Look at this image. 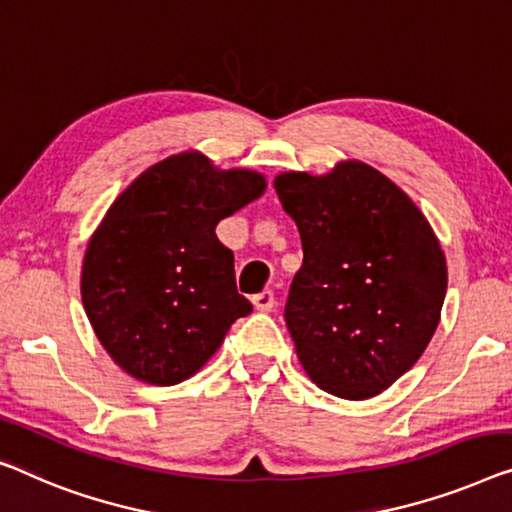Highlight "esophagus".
Returning a JSON list of instances; mask_svg holds the SVG:
<instances>
[{
	"label": "esophagus",
	"mask_w": 512,
	"mask_h": 512,
	"mask_svg": "<svg viewBox=\"0 0 512 512\" xmlns=\"http://www.w3.org/2000/svg\"><path fill=\"white\" fill-rule=\"evenodd\" d=\"M253 305L257 310L269 312V310H273V305H276V296H273L271 289H264V292H259V294L253 296Z\"/></svg>",
	"instance_id": "obj_1"
}]
</instances>
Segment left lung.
Wrapping results in <instances>:
<instances>
[{
    "label": "left lung",
    "mask_w": 512,
    "mask_h": 512,
    "mask_svg": "<svg viewBox=\"0 0 512 512\" xmlns=\"http://www.w3.org/2000/svg\"><path fill=\"white\" fill-rule=\"evenodd\" d=\"M303 264L285 322L308 377L368 400L414 365L439 326L448 273L430 223L375 167L345 160L324 177L278 174Z\"/></svg>",
    "instance_id": "obj_1"
}]
</instances>
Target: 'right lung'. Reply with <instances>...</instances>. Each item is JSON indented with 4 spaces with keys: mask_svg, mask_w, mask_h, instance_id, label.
<instances>
[{
    "mask_svg": "<svg viewBox=\"0 0 512 512\" xmlns=\"http://www.w3.org/2000/svg\"><path fill=\"white\" fill-rule=\"evenodd\" d=\"M253 170L183 151L144 170L105 213L82 262V305L112 361L154 386L193 377L239 317L234 255L220 220L264 193Z\"/></svg>",
    "mask_w": 512,
    "mask_h": 512,
    "instance_id": "right-lung-1",
    "label": "right lung"
}]
</instances>
